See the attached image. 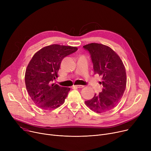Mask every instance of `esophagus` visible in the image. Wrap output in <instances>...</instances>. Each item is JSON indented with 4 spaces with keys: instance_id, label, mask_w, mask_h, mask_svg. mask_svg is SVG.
<instances>
[{
    "instance_id": "1",
    "label": "esophagus",
    "mask_w": 151,
    "mask_h": 151,
    "mask_svg": "<svg viewBox=\"0 0 151 151\" xmlns=\"http://www.w3.org/2000/svg\"><path fill=\"white\" fill-rule=\"evenodd\" d=\"M73 88H83L84 87V86H83V85H74Z\"/></svg>"
}]
</instances>
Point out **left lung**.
Returning <instances> with one entry per match:
<instances>
[{
	"instance_id": "8db88e82",
	"label": "left lung",
	"mask_w": 151,
	"mask_h": 151,
	"mask_svg": "<svg viewBox=\"0 0 151 151\" xmlns=\"http://www.w3.org/2000/svg\"><path fill=\"white\" fill-rule=\"evenodd\" d=\"M88 51L93 63L95 74L102 76V91L85 101L93 111L100 113L114 108L125 90V68L120 57L108 46L92 43L83 46Z\"/></svg>"
}]
</instances>
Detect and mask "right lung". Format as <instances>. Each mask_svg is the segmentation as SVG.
<instances>
[{
  "mask_svg": "<svg viewBox=\"0 0 151 151\" xmlns=\"http://www.w3.org/2000/svg\"><path fill=\"white\" fill-rule=\"evenodd\" d=\"M77 50L76 47L54 44L34 55L26 70L25 83L30 98L39 108L51 110L64 103L70 88L53 82L58 77L62 59Z\"/></svg>",
  "mask_w": 151,
  "mask_h": 151,
  "instance_id": "right-lung-1",
  "label": "right lung"
}]
</instances>
